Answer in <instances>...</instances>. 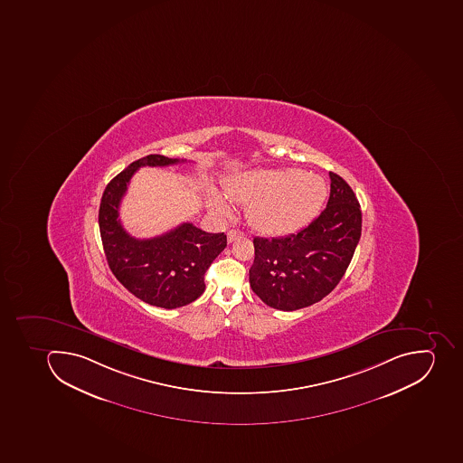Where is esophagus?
I'll list each match as a JSON object with an SVG mask.
<instances>
[{
    "label": "esophagus",
    "instance_id": "1",
    "mask_svg": "<svg viewBox=\"0 0 463 463\" xmlns=\"http://www.w3.org/2000/svg\"><path fill=\"white\" fill-rule=\"evenodd\" d=\"M241 236H243V233L239 232V230H230L229 233H227V241L232 243V241H236V239H239V237Z\"/></svg>",
    "mask_w": 463,
    "mask_h": 463
}]
</instances>
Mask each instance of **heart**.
<instances>
[{
	"instance_id": "heart-1",
	"label": "heart",
	"mask_w": 463,
	"mask_h": 463,
	"mask_svg": "<svg viewBox=\"0 0 463 463\" xmlns=\"http://www.w3.org/2000/svg\"><path fill=\"white\" fill-rule=\"evenodd\" d=\"M236 203H249L248 218L255 229L268 234H289L307 226L324 207L326 182L301 169H260L234 177L226 186ZM211 207L229 214L226 200L217 192Z\"/></svg>"
}]
</instances>
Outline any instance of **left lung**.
<instances>
[{
  "label": "left lung",
  "instance_id": "left-lung-1",
  "mask_svg": "<svg viewBox=\"0 0 463 463\" xmlns=\"http://www.w3.org/2000/svg\"><path fill=\"white\" fill-rule=\"evenodd\" d=\"M326 208L307 227L284 237H255L249 269L253 293L269 307L293 312L322 300L345 274L361 236V210L343 177L329 172Z\"/></svg>",
  "mask_w": 463,
  "mask_h": 463
}]
</instances>
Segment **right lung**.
I'll return each instance as SVG.
<instances>
[{"instance_id":"1","label":"right lung","mask_w":463,"mask_h":463,"mask_svg":"<svg viewBox=\"0 0 463 463\" xmlns=\"http://www.w3.org/2000/svg\"><path fill=\"white\" fill-rule=\"evenodd\" d=\"M179 158L150 155L131 163L103 192L99 229L106 260L118 281L139 300L163 308L189 305L205 289L203 275L224 250V233H207L192 222L153 239H136L120 224L119 205L139 167L177 165Z\"/></svg>"}]
</instances>
